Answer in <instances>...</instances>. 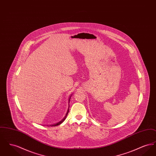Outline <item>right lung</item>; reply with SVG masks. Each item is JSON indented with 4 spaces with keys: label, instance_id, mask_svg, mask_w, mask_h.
<instances>
[{
    "label": "right lung",
    "instance_id": "1",
    "mask_svg": "<svg viewBox=\"0 0 156 156\" xmlns=\"http://www.w3.org/2000/svg\"><path fill=\"white\" fill-rule=\"evenodd\" d=\"M73 95V94H72ZM71 95L69 97V99H68V102H69V101H70V99H71ZM69 106H68V110H67V113H66V116H64V118H63V119H62L61 121H59V122H58V123H55V124H53V125H51L50 126H58V125H59L60 124H61L64 120H65V119L66 118V117H67V115H68V112H69Z\"/></svg>",
    "mask_w": 156,
    "mask_h": 156
}]
</instances>
